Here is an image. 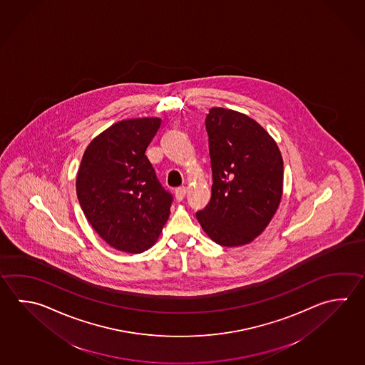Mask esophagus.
Returning a JSON list of instances; mask_svg holds the SVG:
<instances>
[{"mask_svg": "<svg viewBox=\"0 0 365 365\" xmlns=\"http://www.w3.org/2000/svg\"><path fill=\"white\" fill-rule=\"evenodd\" d=\"M185 186H179V187H176V190H175V195H176V199H178V200H182L184 197H185Z\"/></svg>", "mask_w": 365, "mask_h": 365, "instance_id": "obj_1", "label": "esophagus"}]
</instances>
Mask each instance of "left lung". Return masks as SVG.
Returning <instances> with one entry per match:
<instances>
[{"label": "left lung", "instance_id": "left-lung-1", "mask_svg": "<svg viewBox=\"0 0 365 365\" xmlns=\"http://www.w3.org/2000/svg\"><path fill=\"white\" fill-rule=\"evenodd\" d=\"M206 130L212 195L197 219L217 245H247L264 232L280 203L282 154L272 136L242 113L212 108Z\"/></svg>", "mask_w": 365, "mask_h": 365}]
</instances>
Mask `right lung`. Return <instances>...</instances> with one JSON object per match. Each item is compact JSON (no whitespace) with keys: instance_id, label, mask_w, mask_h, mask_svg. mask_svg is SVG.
Masks as SVG:
<instances>
[{"instance_id":"add662e5","label":"right lung","mask_w":365,"mask_h":365,"mask_svg":"<svg viewBox=\"0 0 365 365\" xmlns=\"http://www.w3.org/2000/svg\"><path fill=\"white\" fill-rule=\"evenodd\" d=\"M159 126V118L120 120L93 139L81 160V208L95 232L123 252L150 248L170 216L173 195L145 155Z\"/></svg>"}]
</instances>
